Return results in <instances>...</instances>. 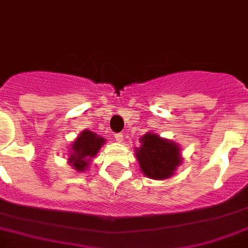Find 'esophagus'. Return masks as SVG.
Segmentation results:
<instances>
[{
	"label": "esophagus",
	"mask_w": 248,
	"mask_h": 248,
	"mask_svg": "<svg viewBox=\"0 0 248 248\" xmlns=\"http://www.w3.org/2000/svg\"><path fill=\"white\" fill-rule=\"evenodd\" d=\"M114 137H115L116 141H123V137H124V135H123V133H115Z\"/></svg>",
	"instance_id": "1"
}]
</instances>
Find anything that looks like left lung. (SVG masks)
Returning a JSON list of instances; mask_svg holds the SVG:
<instances>
[{
	"instance_id": "obj_1",
	"label": "left lung",
	"mask_w": 248,
	"mask_h": 248,
	"mask_svg": "<svg viewBox=\"0 0 248 248\" xmlns=\"http://www.w3.org/2000/svg\"><path fill=\"white\" fill-rule=\"evenodd\" d=\"M140 141L135 154L143 173L153 179L169 178L181 164L178 145L155 134H145Z\"/></svg>"
}]
</instances>
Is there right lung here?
I'll list each match as a JSON object with an SVG mask.
<instances>
[{
    "instance_id": "1",
    "label": "right lung",
    "mask_w": 248,
    "mask_h": 248,
    "mask_svg": "<svg viewBox=\"0 0 248 248\" xmlns=\"http://www.w3.org/2000/svg\"><path fill=\"white\" fill-rule=\"evenodd\" d=\"M104 138L98 137V134L85 130L78 137L71 147V154H70L69 163H71L73 168L76 170H85L89 166V162L92 158L96 155L101 145L104 144Z\"/></svg>"
}]
</instances>
